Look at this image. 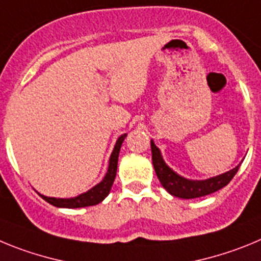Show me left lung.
Instances as JSON below:
<instances>
[{
  "mask_svg": "<svg viewBox=\"0 0 261 261\" xmlns=\"http://www.w3.org/2000/svg\"><path fill=\"white\" fill-rule=\"evenodd\" d=\"M152 148V163H153L154 171H156L157 178L160 179L164 189L171 194L173 196L182 199H194L205 196L212 192L218 191L220 189L225 187L230 180L233 179L234 175L238 171L239 165L237 168L231 169L230 171H226L224 174L217 175V177L210 178L205 180H190L186 178L180 177L177 173L171 170L165 163H164L160 149L154 145L153 142H151Z\"/></svg>",
  "mask_w": 261,
  "mask_h": 261,
  "instance_id": "obj_1",
  "label": "left lung"
}]
</instances>
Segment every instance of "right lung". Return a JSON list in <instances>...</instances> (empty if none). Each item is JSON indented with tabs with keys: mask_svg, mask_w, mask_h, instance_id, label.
I'll list each match as a JSON object with an SVG mask.
<instances>
[{
	"mask_svg": "<svg viewBox=\"0 0 261 261\" xmlns=\"http://www.w3.org/2000/svg\"><path fill=\"white\" fill-rule=\"evenodd\" d=\"M125 135H121L117 140L116 145H114L113 153L110 156L109 160V168H108V173L104 177V179L101 182L96 185L93 189H91L90 191L84 192V194L79 195L76 198L71 199H56V198H48V196H44V195H40L41 198L45 201H48L49 204L55 206H60V208H82V206H90V205H96V204L101 203L105 198L109 194L110 189L113 186V182L116 179L117 174V164H118V156H119V149H121V145L125 140Z\"/></svg>",
	"mask_w": 261,
	"mask_h": 261,
	"instance_id": "1",
	"label": "right lung"
}]
</instances>
